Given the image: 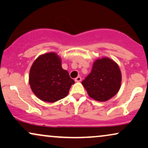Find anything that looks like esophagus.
Returning a JSON list of instances; mask_svg holds the SVG:
<instances>
[{"label":"esophagus","instance_id":"esophagus-1","mask_svg":"<svg viewBox=\"0 0 148 148\" xmlns=\"http://www.w3.org/2000/svg\"><path fill=\"white\" fill-rule=\"evenodd\" d=\"M81 80H82V78L80 77V76H78V77H76L75 78V81L76 82H80V81H81Z\"/></svg>","mask_w":148,"mask_h":148}]
</instances>
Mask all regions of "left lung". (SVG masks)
I'll use <instances>...</instances> for the list:
<instances>
[{
	"instance_id": "1",
	"label": "left lung",
	"mask_w": 148,
	"mask_h": 148,
	"mask_svg": "<svg viewBox=\"0 0 148 148\" xmlns=\"http://www.w3.org/2000/svg\"><path fill=\"white\" fill-rule=\"evenodd\" d=\"M121 82L118 65L111 59L104 57L93 63L91 72L82 84L91 98L104 102L117 94Z\"/></svg>"
}]
</instances>
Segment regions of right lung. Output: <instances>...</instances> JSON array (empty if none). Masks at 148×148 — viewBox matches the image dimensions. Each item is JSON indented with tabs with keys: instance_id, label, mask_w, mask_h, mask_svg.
<instances>
[{
	"instance_id": "1",
	"label": "right lung",
	"mask_w": 148,
	"mask_h": 148,
	"mask_svg": "<svg viewBox=\"0 0 148 148\" xmlns=\"http://www.w3.org/2000/svg\"><path fill=\"white\" fill-rule=\"evenodd\" d=\"M74 80L61 67L56 53L50 52L34 61L29 73V84L33 92L44 102H55L68 94Z\"/></svg>"
}]
</instances>
